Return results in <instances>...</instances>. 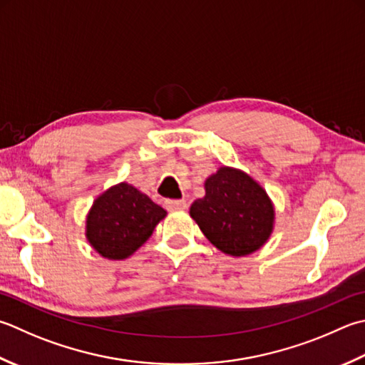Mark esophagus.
<instances>
[{
    "label": "esophagus",
    "instance_id": "obj_1",
    "mask_svg": "<svg viewBox=\"0 0 365 365\" xmlns=\"http://www.w3.org/2000/svg\"><path fill=\"white\" fill-rule=\"evenodd\" d=\"M166 209L169 212L183 210L187 209V201H185V199H169V201H166Z\"/></svg>",
    "mask_w": 365,
    "mask_h": 365
}]
</instances>
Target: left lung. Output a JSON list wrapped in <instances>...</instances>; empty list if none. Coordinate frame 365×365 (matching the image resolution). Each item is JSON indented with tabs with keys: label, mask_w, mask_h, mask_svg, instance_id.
<instances>
[{
	"label": "left lung",
	"mask_w": 365,
	"mask_h": 365,
	"mask_svg": "<svg viewBox=\"0 0 365 365\" xmlns=\"http://www.w3.org/2000/svg\"><path fill=\"white\" fill-rule=\"evenodd\" d=\"M205 196L190 207L199 230L225 255L255 253L274 231L275 209L269 195L247 173L223 166L207 177Z\"/></svg>",
	"instance_id": "left-lung-1"
}]
</instances>
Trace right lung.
<instances>
[{"label":"right lung","instance_id":"obj_1","mask_svg":"<svg viewBox=\"0 0 365 365\" xmlns=\"http://www.w3.org/2000/svg\"><path fill=\"white\" fill-rule=\"evenodd\" d=\"M166 215L144 192L121 182L95 199L85 221V237L103 258L121 261L145 244Z\"/></svg>","mask_w":365,"mask_h":365}]
</instances>
